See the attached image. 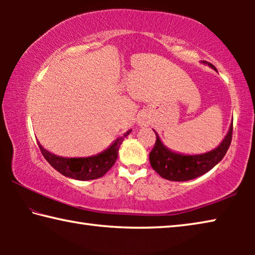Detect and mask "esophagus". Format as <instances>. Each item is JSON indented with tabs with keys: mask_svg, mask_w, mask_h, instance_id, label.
<instances>
[{
	"mask_svg": "<svg viewBox=\"0 0 255 255\" xmlns=\"http://www.w3.org/2000/svg\"><path fill=\"white\" fill-rule=\"evenodd\" d=\"M149 123H150V120L146 115H141L139 119H138V125H139V126H141V127L147 126V125H149Z\"/></svg>",
	"mask_w": 255,
	"mask_h": 255,
	"instance_id": "obj_1",
	"label": "esophagus"
}]
</instances>
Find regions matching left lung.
<instances>
[{
	"instance_id": "1",
	"label": "left lung",
	"mask_w": 255,
	"mask_h": 255,
	"mask_svg": "<svg viewBox=\"0 0 255 255\" xmlns=\"http://www.w3.org/2000/svg\"><path fill=\"white\" fill-rule=\"evenodd\" d=\"M202 63L208 64L210 67L216 70L213 64L207 62ZM155 135H156V141H155L152 152L149 153V162L153 169L166 180L188 181L207 173L216 164L222 161L227 149L230 148L233 135V124L231 125L227 135L217 147L210 152L198 155L175 153L162 143L156 131H155Z\"/></svg>"
}]
</instances>
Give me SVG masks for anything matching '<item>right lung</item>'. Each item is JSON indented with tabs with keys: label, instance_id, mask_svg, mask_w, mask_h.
Here are the masks:
<instances>
[{
	"label": "right lung",
	"instance_id": "right-lung-1",
	"mask_svg": "<svg viewBox=\"0 0 255 255\" xmlns=\"http://www.w3.org/2000/svg\"><path fill=\"white\" fill-rule=\"evenodd\" d=\"M131 130L124 133V136L119 137L112 143L109 147L102 153L89 157H62L51 154L45 149L38 141V146L41 150L42 155L51 166L60 174L67 178L86 181L99 179L105 175L109 171L118 157V152L120 145L125 139V137L129 135Z\"/></svg>",
	"mask_w": 255,
	"mask_h": 255
}]
</instances>
